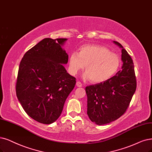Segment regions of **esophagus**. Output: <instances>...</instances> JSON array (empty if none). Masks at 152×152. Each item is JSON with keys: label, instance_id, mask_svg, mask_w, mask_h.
<instances>
[{"label": "esophagus", "instance_id": "obj_1", "mask_svg": "<svg viewBox=\"0 0 152 152\" xmlns=\"http://www.w3.org/2000/svg\"><path fill=\"white\" fill-rule=\"evenodd\" d=\"M82 83H81V82H80V81H77L76 82V86H77V87H82Z\"/></svg>", "mask_w": 152, "mask_h": 152}]
</instances>
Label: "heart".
<instances>
[{
	"mask_svg": "<svg viewBox=\"0 0 152 152\" xmlns=\"http://www.w3.org/2000/svg\"><path fill=\"white\" fill-rule=\"evenodd\" d=\"M121 59L104 46L86 45L80 49L79 53H72L69 58V69L76 75L86 66L85 77L94 83L110 80L118 71Z\"/></svg>",
	"mask_w": 152,
	"mask_h": 152,
	"instance_id": "b5f03b06",
	"label": "heart"
}]
</instances>
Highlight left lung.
I'll use <instances>...</instances> for the list:
<instances>
[{"label": "left lung", "mask_w": 152, "mask_h": 152, "mask_svg": "<svg viewBox=\"0 0 152 152\" xmlns=\"http://www.w3.org/2000/svg\"><path fill=\"white\" fill-rule=\"evenodd\" d=\"M113 42L121 48V70L107 81L86 87L87 114L98 125L108 124L124 114L137 88L132 58L121 44Z\"/></svg>", "instance_id": "left-lung-1"}]
</instances>
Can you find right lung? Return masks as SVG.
Masks as SVG:
<instances>
[{
    "mask_svg": "<svg viewBox=\"0 0 152 152\" xmlns=\"http://www.w3.org/2000/svg\"><path fill=\"white\" fill-rule=\"evenodd\" d=\"M67 39H44L22 58L16 82V95L26 113L34 120L50 124L57 120L76 78L63 64L68 55L62 46Z\"/></svg>",
    "mask_w": 152,
    "mask_h": 152,
    "instance_id": "1",
    "label": "right lung"
}]
</instances>
